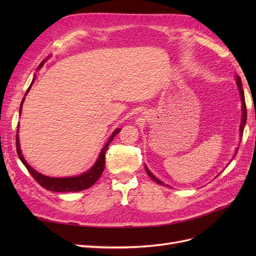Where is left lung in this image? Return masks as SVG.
Returning a JSON list of instances; mask_svg holds the SVG:
<instances>
[{
	"label": "left lung",
	"mask_w": 256,
	"mask_h": 256,
	"mask_svg": "<svg viewBox=\"0 0 256 256\" xmlns=\"http://www.w3.org/2000/svg\"><path fill=\"white\" fill-rule=\"evenodd\" d=\"M236 81H237L236 83H237V86H238V90H239L240 98H242V122H240V129H239V131H240V136H242L246 122V102H244V90H242V80H240L239 76H236ZM237 152H238V150H236V154H237ZM145 170H146L147 174H148V176L152 178V180L154 182H157V184H159L164 186V182H162L161 180H159L156 176L152 175V174L150 173V171L148 168H147V166H145ZM166 186H168V184H166Z\"/></svg>",
	"instance_id": "8db88e82"
}]
</instances>
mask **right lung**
Segmentation results:
<instances>
[{"instance_id":"add662e5","label":"right lung","mask_w":256,"mask_h":256,"mask_svg":"<svg viewBox=\"0 0 256 256\" xmlns=\"http://www.w3.org/2000/svg\"><path fill=\"white\" fill-rule=\"evenodd\" d=\"M44 63V60H42L40 65L38 66V70L42 67ZM35 80V76L30 83V85L28 86L26 95L28 92L30 88H32V84L34 83ZM23 102H24V98L22 99L21 104H20V113L22 110V104ZM18 131L19 129H17V134H16V147H17V154H18V157L21 160V162L23 164L26 166V168H28V171L30 172V174L34 177V180L40 184L42 187H44V189H47L49 191H53V192H76V191H82L88 189L90 187H92V184H94L98 180L99 177L102 176L104 170V166H106V152L108 150V147H109L110 143L112 142V140L114 138V136L118 134L120 129H115L114 132L112 134V136L109 138V140L106 143V145L104 146V148L100 152L99 157L97 159V161L95 162V164L92 166L88 172H85L79 176H74V177H65V178H56V177H49V176H44L40 173H38L37 171L28 166V162L26 161V159L23 158L22 154H21V150H20V144H19V134H18Z\"/></svg>"}]
</instances>
